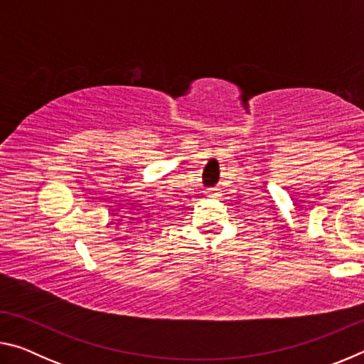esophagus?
<instances>
[{
	"mask_svg": "<svg viewBox=\"0 0 364 364\" xmlns=\"http://www.w3.org/2000/svg\"><path fill=\"white\" fill-rule=\"evenodd\" d=\"M217 191H218L217 188H210V189H207V191H205V194H207L208 197H217V196H218Z\"/></svg>",
	"mask_w": 364,
	"mask_h": 364,
	"instance_id": "1",
	"label": "esophagus"
}]
</instances>
